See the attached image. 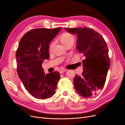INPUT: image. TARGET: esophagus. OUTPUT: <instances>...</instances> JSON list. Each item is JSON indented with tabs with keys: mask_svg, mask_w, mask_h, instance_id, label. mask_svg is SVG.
Segmentation results:
<instances>
[{
	"mask_svg": "<svg viewBox=\"0 0 125 125\" xmlns=\"http://www.w3.org/2000/svg\"><path fill=\"white\" fill-rule=\"evenodd\" d=\"M67 71V69H65L60 70L59 71V73H60V74H62V73H64V72H66Z\"/></svg>",
	"mask_w": 125,
	"mask_h": 125,
	"instance_id": "esophagus-1",
	"label": "esophagus"
}]
</instances>
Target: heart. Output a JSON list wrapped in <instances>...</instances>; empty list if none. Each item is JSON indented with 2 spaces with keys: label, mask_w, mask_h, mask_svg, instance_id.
<instances>
[{
  "label": "heart",
  "mask_w": 125,
  "mask_h": 125,
  "mask_svg": "<svg viewBox=\"0 0 125 125\" xmlns=\"http://www.w3.org/2000/svg\"><path fill=\"white\" fill-rule=\"evenodd\" d=\"M61 42L64 45H65L66 44L69 43H74V37L73 34H71L70 33H63V34H62L61 36ZM52 45H53V44H52L50 46V49L51 50Z\"/></svg>",
  "instance_id": "1"
}]
</instances>
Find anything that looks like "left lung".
Listing matches in <instances>:
<instances>
[{
  "label": "left lung",
  "mask_w": 125,
  "mask_h": 125,
  "mask_svg": "<svg viewBox=\"0 0 125 125\" xmlns=\"http://www.w3.org/2000/svg\"><path fill=\"white\" fill-rule=\"evenodd\" d=\"M72 34H76V48L84 57L82 60L83 71L73 79L75 90L85 98L95 95L103 88L110 67L107 44L100 34L92 29L65 28Z\"/></svg>",
  "instance_id": "obj_1"
}]
</instances>
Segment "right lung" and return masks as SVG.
Returning a JSON list of instances; mask_svg holds the SVG:
<instances>
[{"label": "right lung", "mask_w": 125, "mask_h": 125, "mask_svg": "<svg viewBox=\"0 0 125 125\" xmlns=\"http://www.w3.org/2000/svg\"><path fill=\"white\" fill-rule=\"evenodd\" d=\"M61 29L32 30L20 41L16 54L17 73L25 89L37 99H48L55 93L60 74L54 71L45 74L42 66L50 57L49 44Z\"/></svg>", "instance_id": "right-lung-1"}]
</instances>
